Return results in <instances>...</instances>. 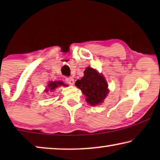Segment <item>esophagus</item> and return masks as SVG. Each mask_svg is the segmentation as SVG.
I'll list each match as a JSON object with an SVG mask.
<instances>
[{"instance_id":"1","label":"esophagus","mask_w":160,"mask_h":160,"mask_svg":"<svg viewBox=\"0 0 160 160\" xmlns=\"http://www.w3.org/2000/svg\"><path fill=\"white\" fill-rule=\"evenodd\" d=\"M65 81L68 82V84H69L71 85L74 84V79L72 77H67L66 78H65Z\"/></svg>"}]
</instances>
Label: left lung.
<instances>
[{
	"label": "left lung",
	"instance_id": "obj_1",
	"mask_svg": "<svg viewBox=\"0 0 160 160\" xmlns=\"http://www.w3.org/2000/svg\"><path fill=\"white\" fill-rule=\"evenodd\" d=\"M84 76L75 83L76 86L86 96V100L91 106L101 104L108 93V84L101 73L92 68L87 67Z\"/></svg>",
	"mask_w": 160,
	"mask_h": 160
}]
</instances>
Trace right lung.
I'll list each match as a JSON object with an SVG mask.
<instances>
[{
    "mask_svg": "<svg viewBox=\"0 0 160 160\" xmlns=\"http://www.w3.org/2000/svg\"><path fill=\"white\" fill-rule=\"evenodd\" d=\"M60 86H67L66 84H65L64 83L62 82H60V81H58V82H49V84H48V87L47 89H46V92L47 91H52L54 90V89H55L57 87H60ZM50 89L49 90L48 89Z\"/></svg>",
    "mask_w": 160,
    "mask_h": 160,
    "instance_id": "obj_1",
    "label": "right lung"
}]
</instances>
